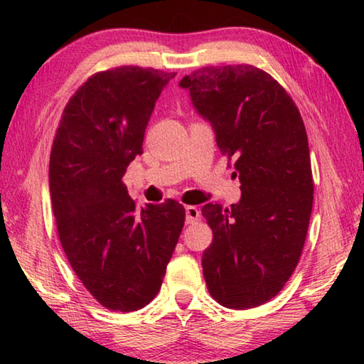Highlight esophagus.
Wrapping results in <instances>:
<instances>
[{
  "label": "esophagus",
  "instance_id": "1",
  "mask_svg": "<svg viewBox=\"0 0 364 364\" xmlns=\"http://www.w3.org/2000/svg\"><path fill=\"white\" fill-rule=\"evenodd\" d=\"M200 218V212L199 208L194 207V205H188L186 207V223L191 225V223H196L197 220Z\"/></svg>",
  "mask_w": 364,
  "mask_h": 364
}]
</instances>
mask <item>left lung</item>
<instances>
[{"instance_id": "left-lung-1", "label": "left lung", "mask_w": 364, "mask_h": 364, "mask_svg": "<svg viewBox=\"0 0 364 364\" xmlns=\"http://www.w3.org/2000/svg\"><path fill=\"white\" fill-rule=\"evenodd\" d=\"M197 114L210 122L221 154L236 159L241 200L202 207L213 242L204 252L207 289L220 305L255 308L291 278L313 207L306 130L297 106L249 64L202 67L184 77Z\"/></svg>"}]
</instances>
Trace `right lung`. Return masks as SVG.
Here are the masks:
<instances>
[{"instance_id":"obj_1","label":"right lung","mask_w":364,"mask_h":364,"mask_svg":"<svg viewBox=\"0 0 364 364\" xmlns=\"http://www.w3.org/2000/svg\"><path fill=\"white\" fill-rule=\"evenodd\" d=\"M173 77L138 65L95 73L67 102L53 143L49 191L60 244L88 292L114 311L156 297L186 217L171 199L136 210L122 181Z\"/></svg>"}]
</instances>
